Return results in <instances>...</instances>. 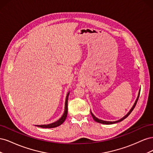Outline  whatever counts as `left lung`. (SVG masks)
<instances>
[{"instance_id":"8db88e82","label":"left lung","mask_w":153,"mask_h":153,"mask_svg":"<svg viewBox=\"0 0 153 153\" xmlns=\"http://www.w3.org/2000/svg\"><path fill=\"white\" fill-rule=\"evenodd\" d=\"M140 91H139V92H138V97H137V100H136V101H135V103H134V105H133V107L131 108V109L129 110V112L125 115L124 117H123V118H121V119H119V120H118V121H113V122H112V121H103V120H101V119H98L97 117H96L94 115H93V114H92L91 112V115H92V118H93V119L94 120V121H96V122H98V123H101V124H114V123H119V122H121V121H122L123 120H124V119H126L128 115L131 114V112H132L133 111V110L134 109V108H135V106H136V104H137V101H138V98H139V96H140Z\"/></svg>"}]
</instances>
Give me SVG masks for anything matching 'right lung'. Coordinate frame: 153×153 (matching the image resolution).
Masks as SVG:
<instances>
[{"instance_id": "obj_1", "label": "right lung", "mask_w": 153, "mask_h": 153, "mask_svg": "<svg viewBox=\"0 0 153 153\" xmlns=\"http://www.w3.org/2000/svg\"><path fill=\"white\" fill-rule=\"evenodd\" d=\"M69 92L68 94L66 96V102H65V110H64V112L62 115V116L60 118L58 121H55V123H53L52 124H44V125H36L37 126L41 127L43 128H55L57 127L60 125H61L64 121H65L66 117H67V114H68V96H69Z\"/></svg>"}]
</instances>
